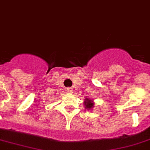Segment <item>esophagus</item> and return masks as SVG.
Listing matches in <instances>:
<instances>
[{"instance_id": "1", "label": "esophagus", "mask_w": 150, "mask_h": 150, "mask_svg": "<svg viewBox=\"0 0 150 150\" xmlns=\"http://www.w3.org/2000/svg\"><path fill=\"white\" fill-rule=\"evenodd\" d=\"M66 91H67L68 92H71L72 91V88H67Z\"/></svg>"}]
</instances>
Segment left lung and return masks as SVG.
<instances>
[{
  "label": "left lung",
  "mask_w": 150,
  "mask_h": 150,
  "mask_svg": "<svg viewBox=\"0 0 150 150\" xmlns=\"http://www.w3.org/2000/svg\"><path fill=\"white\" fill-rule=\"evenodd\" d=\"M85 104L87 109H90V108H93V106H94V104L92 103V101L88 100V99H85Z\"/></svg>",
  "instance_id": "8db88e82"
}]
</instances>
